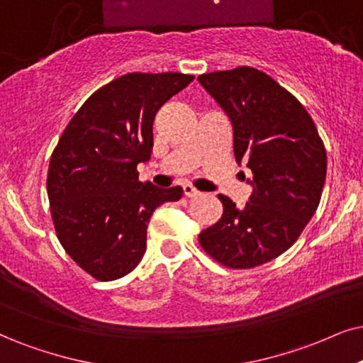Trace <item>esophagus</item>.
<instances>
[{
	"label": "esophagus",
	"mask_w": 363,
	"mask_h": 363,
	"mask_svg": "<svg viewBox=\"0 0 363 363\" xmlns=\"http://www.w3.org/2000/svg\"><path fill=\"white\" fill-rule=\"evenodd\" d=\"M182 191H184V196H187V197H196V196H199L201 192L196 189V187H192L191 184H184L182 186Z\"/></svg>",
	"instance_id": "1"
}]
</instances>
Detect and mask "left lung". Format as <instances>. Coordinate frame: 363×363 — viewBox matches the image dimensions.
Here are the masks:
<instances>
[{
	"mask_svg": "<svg viewBox=\"0 0 363 363\" xmlns=\"http://www.w3.org/2000/svg\"><path fill=\"white\" fill-rule=\"evenodd\" d=\"M197 80L231 121L236 162L253 172L245 208L219 194L221 219L199 242L223 266L255 268L284 253L315 214L327 150L303 105L264 72L238 67Z\"/></svg>",
	"mask_w": 363,
	"mask_h": 363,
	"instance_id": "left-lung-1",
	"label": "left lung"
}]
</instances>
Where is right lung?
I'll list each match as a JSON object with an SVG mask.
<instances>
[{"label": "right lung", "mask_w": 363, "mask_h": 363, "mask_svg": "<svg viewBox=\"0 0 363 363\" xmlns=\"http://www.w3.org/2000/svg\"><path fill=\"white\" fill-rule=\"evenodd\" d=\"M194 80L184 73H127L91 94L68 122L52 159L47 191L58 241L100 281L140 263L155 208L179 201L182 187L140 182L150 159L155 113Z\"/></svg>", "instance_id": "obj_1"}]
</instances>
